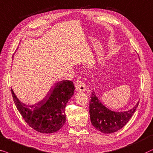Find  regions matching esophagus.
I'll list each match as a JSON object with an SVG mask.
<instances>
[{"label":"esophagus","instance_id":"obj_1","mask_svg":"<svg viewBox=\"0 0 153 153\" xmlns=\"http://www.w3.org/2000/svg\"><path fill=\"white\" fill-rule=\"evenodd\" d=\"M75 85H76L77 91H85L86 90V86H85V84L80 80H77L75 81Z\"/></svg>","mask_w":153,"mask_h":153}]
</instances>
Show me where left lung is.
Masks as SVG:
<instances>
[{
	"label": "left lung",
	"instance_id": "left-lung-1",
	"mask_svg": "<svg viewBox=\"0 0 153 153\" xmlns=\"http://www.w3.org/2000/svg\"><path fill=\"white\" fill-rule=\"evenodd\" d=\"M138 103L139 102L132 108L126 111H111L101 102L95 91H93L89 101V115L91 125L102 133H114L127 125L137 108Z\"/></svg>",
	"mask_w": 153,
	"mask_h": 153
}]
</instances>
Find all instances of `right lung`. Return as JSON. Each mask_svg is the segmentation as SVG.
<instances>
[{
	"label": "right lung",
	"mask_w": 153,
	"mask_h": 153,
	"mask_svg": "<svg viewBox=\"0 0 153 153\" xmlns=\"http://www.w3.org/2000/svg\"><path fill=\"white\" fill-rule=\"evenodd\" d=\"M74 90L72 81H60L54 83L41 101L27 105L20 101L11 89L15 104L26 123L34 130L44 134L54 133L64 125L65 108Z\"/></svg>",
	"instance_id": "obj_1"
}]
</instances>
